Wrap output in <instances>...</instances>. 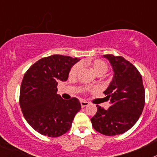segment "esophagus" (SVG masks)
Returning <instances> with one entry per match:
<instances>
[{
    "label": "esophagus",
    "instance_id": "1",
    "mask_svg": "<svg viewBox=\"0 0 157 157\" xmlns=\"http://www.w3.org/2000/svg\"><path fill=\"white\" fill-rule=\"evenodd\" d=\"M80 103H81L82 108H84V107L87 106V105H89L88 102H87V101H80Z\"/></svg>",
    "mask_w": 157,
    "mask_h": 157
}]
</instances>
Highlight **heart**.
Wrapping results in <instances>:
<instances>
[{
  "label": "heart",
  "instance_id": "1",
  "mask_svg": "<svg viewBox=\"0 0 157 157\" xmlns=\"http://www.w3.org/2000/svg\"><path fill=\"white\" fill-rule=\"evenodd\" d=\"M82 65L80 63L75 64L71 68L70 72H69V77L71 78H75L79 74ZM92 68L94 71L95 72V74H97L98 75H102L105 73H106L107 71H108V64L103 60L98 59V60H94L92 63ZM84 90H86L87 89L85 88Z\"/></svg>",
  "mask_w": 157,
  "mask_h": 157
}]
</instances>
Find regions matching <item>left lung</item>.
<instances>
[{"mask_svg":"<svg viewBox=\"0 0 157 157\" xmlns=\"http://www.w3.org/2000/svg\"><path fill=\"white\" fill-rule=\"evenodd\" d=\"M114 71L113 79L104 94L111 105L105 110L98 105L91 123L98 132L107 136L121 134L130 130L142 113L145 88L140 72L123 56L104 55Z\"/></svg>","mask_w":157,"mask_h":157,"instance_id":"obj_1","label":"left lung"}]
</instances>
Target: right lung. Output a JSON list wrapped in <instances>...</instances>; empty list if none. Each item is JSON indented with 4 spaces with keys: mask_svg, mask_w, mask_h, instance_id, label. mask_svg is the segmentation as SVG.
Masks as SVG:
<instances>
[{
    "mask_svg": "<svg viewBox=\"0 0 157 157\" xmlns=\"http://www.w3.org/2000/svg\"><path fill=\"white\" fill-rule=\"evenodd\" d=\"M80 59L63 55L41 58L23 76L19 105L32 128L43 135L56 138L70 130L81 109L78 99L63 100L56 94L59 81H66L73 65Z\"/></svg>",
    "mask_w": 157,
    "mask_h": 157,
    "instance_id": "right-lung-1",
    "label": "right lung"
}]
</instances>
